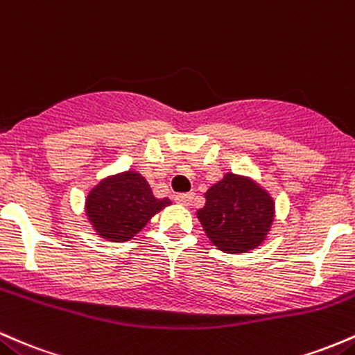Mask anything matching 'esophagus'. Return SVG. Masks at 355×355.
<instances>
[{
    "mask_svg": "<svg viewBox=\"0 0 355 355\" xmlns=\"http://www.w3.org/2000/svg\"><path fill=\"white\" fill-rule=\"evenodd\" d=\"M193 198H194V194H178L176 198V202H179V205H182V206H189L191 205V201H193Z\"/></svg>",
    "mask_w": 355,
    "mask_h": 355,
    "instance_id": "1",
    "label": "esophagus"
}]
</instances>
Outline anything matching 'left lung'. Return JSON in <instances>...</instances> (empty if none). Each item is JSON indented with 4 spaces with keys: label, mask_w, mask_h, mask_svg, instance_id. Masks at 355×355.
I'll use <instances>...</instances> for the list:
<instances>
[{
    "label": "left lung",
    "mask_w": 355,
    "mask_h": 355,
    "mask_svg": "<svg viewBox=\"0 0 355 355\" xmlns=\"http://www.w3.org/2000/svg\"><path fill=\"white\" fill-rule=\"evenodd\" d=\"M206 205L196 216L218 250L248 253L268 238L275 221V199L260 182L226 173L205 193Z\"/></svg>",
    "instance_id": "left-lung-1"
}]
</instances>
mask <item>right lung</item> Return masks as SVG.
<instances>
[{
    "instance_id": "right-lung-1",
    "label": "right lung",
    "mask_w": 355,
    "mask_h": 355,
    "mask_svg": "<svg viewBox=\"0 0 355 355\" xmlns=\"http://www.w3.org/2000/svg\"><path fill=\"white\" fill-rule=\"evenodd\" d=\"M169 205V198L154 196L139 171H122L90 188L83 209L95 234L107 241L125 243Z\"/></svg>"
}]
</instances>
